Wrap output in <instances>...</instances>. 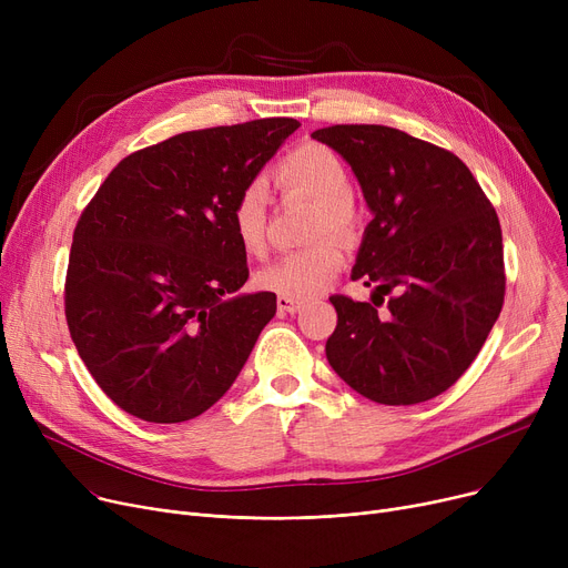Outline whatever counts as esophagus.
I'll use <instances>...</instances> for the list:
<instances>
[{
	"instance_id": "obj_1",
	"label": "esophagus",
	"mask_w": 568,
	"mask_h": 568,
	"mask_svg": "<svg viewBox=\"0 0 568 568\" xmlns=\"http://www.w3.org/2000/svg\"><path fill=\"white\" fill-rule=\"evenodd\" d=\"M276 306H278V311H281L283 315H294V313H300V311L304 308V302L292 300V296H278Z\"/></svg>"
}]
</instances>
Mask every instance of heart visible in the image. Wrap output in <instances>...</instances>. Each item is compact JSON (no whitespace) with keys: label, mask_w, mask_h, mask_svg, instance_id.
<instances>
[{"label":"heart","mask_w":568,"mask_h":568,"mask_svg":"<svg viewBox=\"0 0 568 568\" xmlns=\"http://www.w3.org/2000/svg\"><path fill=\"white\" fill-rule=\"evenodd\" d=\"M274 182L283 193L306 195L317 204L315 232L334 230L349 234L356 227L349 172L329 146L306 142L292 149L274 168ZM230 225L239 246L248 255L264 251L266 234V191L253 182L236 195ZM345 264V248L336 236L326 234L306 248H296L260 268L255 283L264 292L292 300H308L329 285Z\"/></svg>","instance_id":"obj_1"}]
</instances>
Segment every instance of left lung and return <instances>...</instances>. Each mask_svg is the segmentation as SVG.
Instances as JSON below:
<instances>
[{
  "label": "left lung",
  "instance_id": "1",
  "mask_svg": "<svg viewBox=\"0 0 568 568\" xmlns=\"http://www.w3.org/2000/svg\"><path fill=\"white\" fill-rule=\"evenodd\" d=\"M313 138L349 163L373 212L352 268V281L375 285L373 304L329 296L338 324L326 359L375 403L430 400L469 368L499 317L495 209L456 154L398 129L336 124Z\"/></svg>",
  "mask_w": 568,
  "mask_h": 568
}]
</instances>
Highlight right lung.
I'll use <instances>...</instances> for the list:
<instances>
[{"label":"right lung","instance_id":"1","mask_svg":"<svg viewBox=\"0 0 568 568\" xmlns=\"http://www.w3.org/2000/svg\"><path fill=\"white\" fill-rule=\"evenodd\" d=\"M300 129L274 116L172 135L108 174L73 232L64 311L103 394L152 424L212 407L276 315L248 281L230 212Z\"/></svg>","mask_w":568,"mask_h":568}]
</instances>
